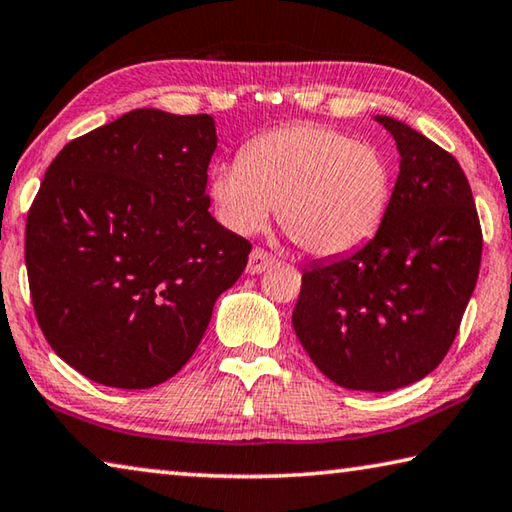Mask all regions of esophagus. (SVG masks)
<instances>
[{"mask_svg":"<svg viewBox=\"0 0 512 512\" xmlns=\"http://www.w3.org/2000/svg\"><path fill=\"white\" fill-rule=\"evenodd\" d=\"M273 262H275V257L271 253H266V250H262V248H255L248 257L246 273L248 275H259L262 271H266L268 266H273Z\"/></svg>","mask_w":512,"mask_h":512,"instance_id":"34e87169","label":"esophagus"}]
</instances>
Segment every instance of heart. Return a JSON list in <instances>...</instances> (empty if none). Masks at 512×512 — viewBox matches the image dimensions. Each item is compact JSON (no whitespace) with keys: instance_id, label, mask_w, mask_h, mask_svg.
I'll return each instance as SVG.
<instances>
[{"instance_id":"b5f03b06","label":"heart","mask_w":512,"mask_h":512,"mask_svg":"<svg viewBox=\"0 0 512 512\" xmlns=\"http://www.w3.org/2000/svg\"><path fill=\"white\" fill-rule=\"evenodd\" d=\"M214 212L237 235H255L277 210L300 246L336 257L375 237L393 194V171L375 144L336 128L293 124L255 137L241 160L216 162Z\"/></svg>"}]
</instances>
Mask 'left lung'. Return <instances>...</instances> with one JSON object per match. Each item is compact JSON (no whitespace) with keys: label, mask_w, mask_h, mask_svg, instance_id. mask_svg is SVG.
<instances>
[{"label":"left lung","mask_w":512,"mask_h":512,"mask_svg":"<svg viewBox=\"0 0 512 512\" xmlns=\"http://www.w3.org/2000/svg\"><path fill=\"white\" fill-rule=\"evenodd\" d=\"M400 153L377 235L302 273L293 329L316 368L350 391L415 384L454 343L481 266V225L461 164L393 117Z\"/></svg>","instance_id":"8db88e82"}]
</instances>
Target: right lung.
<instances>
[{"mask_svg":"<svg viewBox=\"0 0 512 512\" xmlns=\"http://www.w3.org/2000/svg\"><path fill=\"white\" fill-rule=\"evenodd\" d=\"M210 115L140 108L76 137L27 219L29 287L60 359L112 388L176 375L244 273L250 244L210 214Z\"/></svg>","mask_w":512,"mask_h":512,"instance_id":"add662e5","label":"right lung"}]
</instances>
